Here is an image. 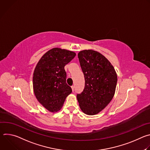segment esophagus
Instances as JSON below:
<instances>
[{
    "instance_id": "1",
    "label": "esophagus",
    "mask_w": 150,
    "mask_h": 150,
    "mask_svg": "<svg viewBox=\"0 0 150 150\" xmlns=\"http://www.w3.org/2000/svg\"><path fill=\"white\" fill-rule=\"evenodd\" d=\"M71 88H72V91H74V88H75V87H74V86H72V87H71Z\"/></svg>"
}]
</instances>
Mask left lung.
Returning a JSON list of instances; mask_svg holds the SVG:
<instances>
[{"instance_id": "8db88e82", "label": "left lung", "mask_w": 150, "mask_h": 150, "mask_svg": "<svg viewBox=\"0 0 150 150\" xmlns=\"http://www.w3.org/2000/svg\"><path fill=\"white\" fill-rule=\"evenodd\" d=\"M78 59L85 78V87L76 95L81 110L88 115L98 113L112 100L117 81L110 62L93 50L79 52Z\"/></svg>"}]
</instances>
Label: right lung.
Listing matches in <instances>:
<instances>
[{"instance_id": "obj_1", "label": "right lung", "mask_w": 150, "mask_h": 150, "mask_svg": "<svg viewBox=\"0 0 150 150\" xmlns=\"http://www.w3.org/2000/svg\"><path fill=\"white\" fill-rule=\"evenodd\" d=\"M76 56L74 52L53 48L38 62L33 74L34 93L39 103L51 112L59 110L72 93L64 69Z\"/></svg>"}]
</instances>
